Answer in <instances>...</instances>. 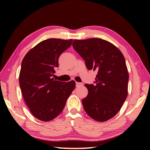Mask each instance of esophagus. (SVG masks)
<instances>
[{
    "instance_id": "34e87169",
    "label": "esophagus",
    "mask_w": 150,
    "mask_h": 150,
    "mask_svg": "<svg viewBox=\"0 0 150 150\" xmlns=\"http://www.w3.org/2000/svg\"><path fill=\"white\" fill-rule=\"evenodd\" d=\"M80 86H83V83L76 82V87H80Z\"/></svg>"
}]
</instances>
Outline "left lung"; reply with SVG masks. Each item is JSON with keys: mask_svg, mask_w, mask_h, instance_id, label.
I'll use <instances>...</instances> for the list:
<instances>
[{"mask_svg": "<svg viewBox=\"0 0 150 150\" xmlns=\"http://www.w3.org/2000/svg\"><path fill=\"white\" fill-rule=\"evenodd\" d=\"M73 46L88 69L97 71L95 84L88 89L82 104L94 120L105 122L120 110L128 96L129 75L123 54L115 45L100 38L74 40Z\"/></svg>", "mask_w": 150, "mask_h": 150, "instance_id": "1", "label": "left lung"}]
</instances>
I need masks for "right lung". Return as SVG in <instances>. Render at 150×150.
Returning a JSON list of instances; mask_svg holds the SVG:
<instances>
[{"label":"right lung","mask_w":150,"mask_h":150,"mask_svg":"<svg viewBox=\"0 0 150 150\" xmlns=\"http://www.w3.org/2000/svg\"><path fill=\"white\" fill-rule=\"evenodd\" d=\"M72 39L50 38L32 48L22 62L19 83L30 112L40 120H52L62 112L75 82L54 80L55 68L62 53L71 45Z\"/></svg>","instance_id":"add662e5"}]
</instances>
